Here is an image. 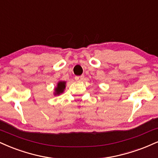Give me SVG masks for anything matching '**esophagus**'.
<instances>
[{
	"instance_id": "1",
	"label": "esophagus",
	"mask_w": 158,
	"mask_h": 158,
	"mask_svg": "<svg viewBox=\"0 0 158 158\" xmlns=\"http://www.w3.org/2000/svg\"><path fill=\"white\" fill-rule=\"evenodd\" d=\"M84 75H81V76H77V77H75V79L78 81H82L83 79H84Z\"/></svg>"
}]
</instances>
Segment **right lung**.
Returning <instances> with one entry per match:
<instances>
[{"label": "right lung", "instance_id": "obj_1", "mask_svg": "<svg viewBox=\"0 0 158 158\" xmlns=\"http://www.w3.org/2000/svg\"><path fill=\"white\" fill-rule=\"evenodd\" d=\"M66 87V81H59L57 85L55 87L54 95V96H60L64 92V89Z\"/></svg>", "mask_w": 158, "mask_h": 158}]
</instances>
